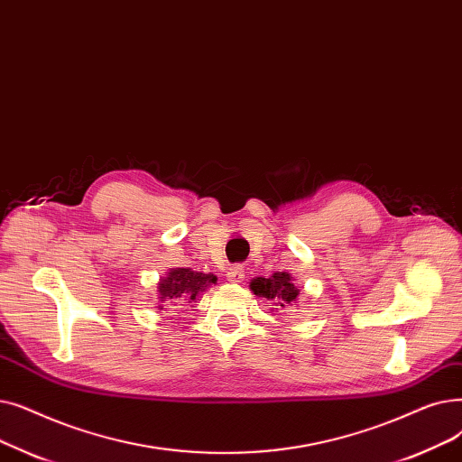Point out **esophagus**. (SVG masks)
Here are the masks:
<instances>
[{
	"label": "esophagus",
	"mask_w": 462,
	"mask_h": 462,
	"mask_svg": "<svg viewBox=\"0 0 462 462\" xmlns=\"http://www.w3.org/2000/svg\"><path fill=\"white\" fill-rule=\"evenodd\" d=\"M227 280L229 282H233V283H240V282H243L245 280V269L243 267H238V265H233V267H229L227 269Z\"/></svg>",
	"instance_id": "1"
}]
</instances>
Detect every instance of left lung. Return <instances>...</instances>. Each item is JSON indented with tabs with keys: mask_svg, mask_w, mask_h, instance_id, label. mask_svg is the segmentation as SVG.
I'll list each match as a JSON object with an SVG mask.
<instances>
[{
	"mask_svg": "<svg viewBox=\"0 0 462 462\" xmlns=\"http://www.w3.org/2000/svg\"><path fill=\"white\" fill-rule=\"evenodd\" d=\"M250 290L254 291V295L267 299L271 306H280V309L291 306L299 297L293 276L288 273H274L269 278H254L250 282Z\"/></svg>",
	"mask_w": 462,
	"mask_h": 462,
	"instance_id": "obj_1",
	"label": "left lung"
}]
</instances>
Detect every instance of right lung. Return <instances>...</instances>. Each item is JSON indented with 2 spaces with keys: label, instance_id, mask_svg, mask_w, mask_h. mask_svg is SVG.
<instances>
[{
  "label": "right lung",
  "instance_id": "obj_1",
  "mask_svg": "<svg viewBox=\"0 0 462 462\" xmlns=\"http://www.w3.org/2000/svg\"><path fill=\"white\" fill-rule=\"evenodd\" d=\"M214 274L195 273L191 269H171L158 283V300L162 310L163 306H174L180 302H197L199 295L216 283Z\"/></svg>",
  "mask_w": 462,
  "mask_h": 462
}]
</instances>
